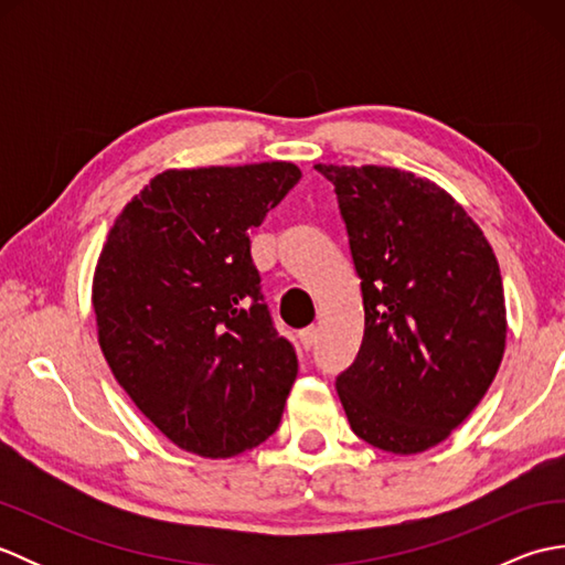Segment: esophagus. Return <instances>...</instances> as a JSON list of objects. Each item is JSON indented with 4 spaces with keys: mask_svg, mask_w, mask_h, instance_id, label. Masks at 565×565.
Listing matches in <instances>:
<instances>
[{
    "mask_svg": "<svg viewBox=\"0 0 565 565\" xmlns=\"http://www.w3.org/2000/svg\"><path fill=\"white\" fill-rule=\"evenodd\" d=\"M298 340H301V347L303 350H310V347H313L316 342H318V330L310 326V328H306V330H301L298 332Z\"/></svg>",
    "mask_w": 565,
    "mask_h": 565,
    "instance_id": "obj_1",
    "label": "esophagus"
}]
</instances>
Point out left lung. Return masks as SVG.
<instances>
[{
  "mask_svg": "<svg viewBox=\"0 0 565 565\" xmlns=\"http://www.w3.org/2000/svg\"><path fill=\"white\" fill-rule=\"evenodd\" d=\"M362 279L364 340L338 376L359 439L393 454L444 441L505 352V294L483 231L447 191L393 167L316 164Z\"/></svg>",
  "mask_w": 565,
  "mask_h": 565,
  "instance_id": "8db88e82",
  "label": "left lung"
}]
</instances>
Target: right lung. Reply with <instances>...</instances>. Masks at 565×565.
I'll list each match as a JSON object with an SVG mask.
<instances>
[{"instance_id": "add662e5", "label": "right lung", "mask_w": 565, "mask_h": 565, "mask_svg": "<svg viewBox=\"0 0 565 565\" xmlns=\"http://www.w3.org/2000/svg\"><path fill=\"white\" fill-rule=\"evenodd\" d=\"M301 179L291 162L167 170L118 215L92 286L116 381L167 439L227 459L269 439L296 374L249 233Z\"/></svg>"}]
</instances>
